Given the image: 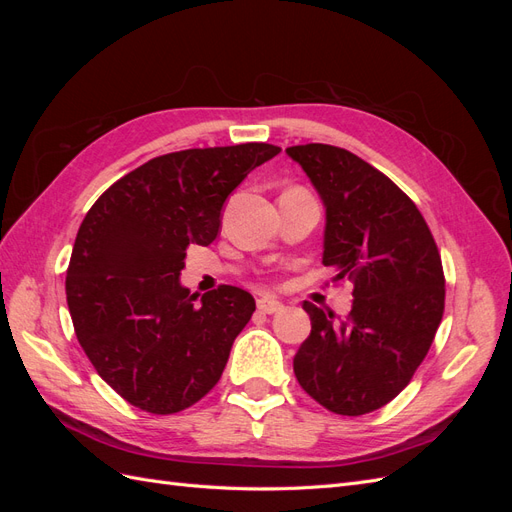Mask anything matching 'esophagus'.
<instances>
[{"label":"esophagus","instance_id":"34e87169","mask_svg":"<svg viewBox=\"0 0 512 512\" xmlns=\"http://www.w3.org/2000/svg\"><path fill=\"white\" fill-rule=\"evenodd\" d=\"M258 309L262 314H280L284 305L271 297H262V299H258Z\"/></svg>","mask_w":512,"mask_h":512}]
</instances>
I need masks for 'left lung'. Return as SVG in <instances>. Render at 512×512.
<instances>
[{"instance_id": "left-lung-1", "label": "left lung", "mask_w": 512, "mask_h": 512, "mask_svg": "<svg viewBox=\"0 0 512 512\" xmlns=\"http://www.w3.org/2000/svg\"><path fill=\"white\" fill-rule=\"evenodd\" d=\"M286 153L327 207L324 267L354 286L346 320L303 303L312 333L294 354V376L335 414L374 412L406 389L440 327L438 245L410 196L359 156L322 143Z\"/></svg>"}]
</instances>
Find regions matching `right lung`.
<instances>
[{
	"mask_svg": "<svg viewBox=\"0 0 512 512\" xmlns=\"http://www.w3.org/2000/svg\"><path fill=\"white\" fill-rule=\"evenodd\" d=\"M280 151L243 143L166 153L87 211L66 275L68 309L87 359L128 404L175 414L218 384L256 303L222 284L196 305L198 294L179 284L185 250L218 237L230 192Z\"/></svg>",
	"mask_w": 512,
	"mask_h": 512,
	"instance_id": "obj_1",
	"label": "right lung"
}]
</instances>
